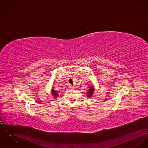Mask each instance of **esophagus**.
Returning <instances> with one entry per match:
<instances>
[{"mask_svg":"<svg viewBox=\"0 0 148 148\" xmlns=\"http://www.w3.org/2000/svg\"><path fill=\"white\" fill-rule=\"evenodd\" d=\"M68 87H69V88H70V89H72V88H73V86L69 84L68 85Z\"/></svg>","mask_w":148,"mask_h":148,"instance_id":"1","label":"esophagus"}]
</instances>
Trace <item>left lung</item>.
I'll return each mask as SVG.
<instances>
[{
    "instance_id": "obj_1",
    "label": "left lung",
    "mask_w": 148,
    "mask_h": 148,
    "mask_svg": "<svg viewBox=\"0 0 148 148\" xmlns=\"http://www.w3.org/2000/svg\"><path fill=\"white\" fill-rule=\"evenodd\" d=\"M92 88H93L92 86H90V88L88 90V92H87V95H88V97H91L92 94H93L94 89H93Z\"/></svg>"
}]
</instances>
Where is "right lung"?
I'll list each match as a JSON object with an SVG mask.
<instances>
[{
	"instance_id": "add662e5",
	"label": "right lung",
	"mask_w": 148,
	"mask_h": 148,
	"mask_svg": "<svg viewBox=\"0 0 148 148\" xmlns=\"http://www.w3.org/2000/svg\"><path fill=\"white\" fill-rule=\"evenodd\" d=\"M52 94H53V95L54 97H56V98L58 97V92H56L54 89H52Z\"/></svg>"
}]
</instances>
